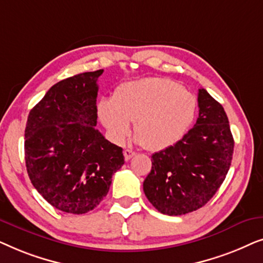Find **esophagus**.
<instances>
[{
    "label": "esophagus",
    "instance_id": "34e87169",
    "mask_svg": "<svg viewBox=\"0 0 263 263\" xmlns=\"http://www.w3.org/2000/svg\"><path fill=\"white\" fill-rule=\"evenodd\" d=\"M135 152H134V151H132V149H124L123 151V156H124V159L125 160H129V159H132V158L133 157H134L135 156Z\"/></svg>",
    "mask_w": 263,
    "mask_h": 263
}]
</instances>
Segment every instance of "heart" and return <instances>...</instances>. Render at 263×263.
Wrapping results in <instances>:
<instances>
[{"instance_id":"b5f03b06","label":"heart","mask_w":263,"mask_h":263,"mask_svg":"<svg viewBox=\"0 0 263 263\" xmlns=\"http://www.w3.org/2000/svg\"><path fill=\"white\" fill-rule=\"evenodd\" d=\"M197 102L170 79L147 78L118 86L112 99H102L98 116L111 138L123 142L135 122L138 141L149 151L174 146L192 127Z\"/></svg>"}]
</instances>
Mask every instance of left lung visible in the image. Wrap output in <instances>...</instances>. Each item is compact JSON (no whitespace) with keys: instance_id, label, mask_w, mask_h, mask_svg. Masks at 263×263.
<instances>
[{"instance_id":"left-lung-1","label":"left lung","mask_w":263,"mask_h":263,"mask_svg":"<svg viewBox=\"0 0 263 263\" xmlns=\"http://www.w3.org/2000/svg\"><path fill=\"white\" fill-rule=\"evenodd\" d=\"M199 117L176 145L154 153L143 192L160 213L183 215L210 201L228 175L233 138L224 107L199 89Z\"/></svg>"}]
</instances>
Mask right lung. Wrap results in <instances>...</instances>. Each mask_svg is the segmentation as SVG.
<instances>
[{
  "label": "right lung",
  "mask_w": 263,
  "mask_h": 263,
  "mask_svg": "<svg viewBox=\"0 0 263 263\" xmlns=\"http://www.w3.org/2000/svg\"><path fill=\"white\" fill-rule=\"evenodd\" d=\"M103 71L57 82L27 117L28 177L51 206L66 213L95 210L109 192L112 175L124 164L123 149L96 129L97 81Z\"/></svg>",
  "instance_id": "right-lung-1"
}]
</instances>
